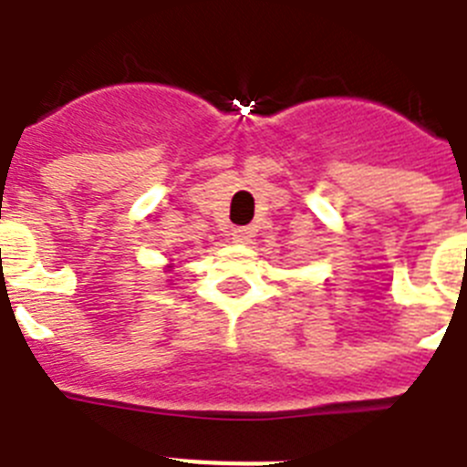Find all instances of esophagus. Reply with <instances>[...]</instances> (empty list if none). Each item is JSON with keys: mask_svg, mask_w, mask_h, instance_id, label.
<instances>
[{"mask_svg": "<svg viewBox=\"0 0 467 467\" xmlns=\"http://www.w3.org/2000/svg\"><path fill=\"white\" fill-rule=\"evenodd\" d=\"M254 237V227H234L233 230V242L237 244H249Z\"/></svg>", "mask_w": 467, "mask_h": 467, "instance_id": "esophagus-1", "label": "esophagus"}]
</instances>
